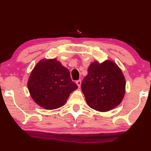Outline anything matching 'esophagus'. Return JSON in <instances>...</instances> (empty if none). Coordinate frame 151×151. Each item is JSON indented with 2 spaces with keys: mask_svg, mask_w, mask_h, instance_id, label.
<instances>
[{
  "mask_svg": "<svg viewBox=\"0 0 151 151\" xmlns=\"http://www.w3.org/2000/svg\"><path fill=\"white\" fill-rule=\"evenodd\" d=\"M76 84H77V86H79V87H80L81 84V81L80 80V79H79V80H77V81H76Z\"/></svg>",
  "mask_w": 151,
  "mask_h": 151,
  "instance_id": "obj_1",
  "label": "esophagus"
}]
</instances>
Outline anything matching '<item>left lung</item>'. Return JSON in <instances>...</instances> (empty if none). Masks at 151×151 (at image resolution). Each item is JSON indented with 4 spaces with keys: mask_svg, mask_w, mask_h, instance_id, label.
<instances>
[{
    "mask_svg": "<svg viewBox=\"0 0 151 151\" xmlns=\"http://www.w3.org/2000/svg\"><path fill=\"white\" fill-rule=\"evenodd\" d=\"M81 87L89 106L105 112L116 108L122 101L126 92V79L114 62L95 61L89 65Z\"/></svg>",
    "mask_w": 151,
    "mask_h": 151,
    "instance_id": "1",
    "label": "left lung"
}]
</instances>
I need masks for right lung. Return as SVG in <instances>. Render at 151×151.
Here are the masks:
<instances>
[{
    "label": "right lung",
    "mask_w": 151,
    "mask_h": 151,
    "mask_svg": "<svg viewBox=\"0 0 151 151\" xmlns=\"http://www.w3.org/2000/svg\"><path fill=\"white\" fill-rule=\"evenodd\" d=\"M27 87L37 104L52 110L65 105L70 93L78 86L61 62L56 59H42L31 72Z\"/></svg>",
    "instance_id": "1"
}]
</instances>
